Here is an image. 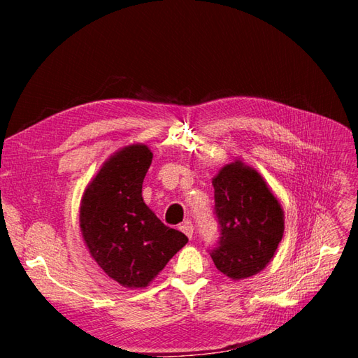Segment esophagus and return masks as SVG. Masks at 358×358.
Returning <instances> with one entry per match:
<instances>
[{
  "label": "esophagus",
  "mask_w": 358,
  "mask_h": 358,
  "mask_svg": "<svg viewBox=\"0 0 358 358\" xmlns=\"http://www.w3.org/2000/svg\"><path fill=\"white\" fill-rule=\"evenodd\" d=\"M179 229L185 233L189 239H192V234H194V225L191 224V222H185V224H182Z\"/></svg>",
  "instance_id": "34e87169"
}]
</instances>
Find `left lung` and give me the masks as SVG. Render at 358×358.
I'll return each instance as SVG.
<instances>
[{
  "label": "left lung",
  "mask_w": 358,
  "mask_h": 358,
  "mask_svg": "<svg viewBox=\"0 0 358 358\" xmlns=\"http://www.w3.org/2000/svg\"><path fill=\"white\" fill-rule=\"evenodd\" d=\"M220 237L209 249L216 268L231 279L263 270L284 234V212L258 173L241 161L213 179Z\"/></svg>",
  "instance_id": "obj_1"
}]
</instances>
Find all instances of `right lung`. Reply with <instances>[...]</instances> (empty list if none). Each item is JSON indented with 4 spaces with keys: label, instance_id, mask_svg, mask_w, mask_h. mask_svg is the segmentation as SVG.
<instances>
[{
    "label": "right lung",
    "instance_id": "1",
    "mask_svg": "<svg viewBox=\"0 0 358 358\" xmlns=\"http://www.w3.org/2000/svg\"><path fill=\"white\" fill-rule=\"evenodd\" d=\"M152 162L145 145L115 154L86 188L80 229L91 255L116 282L146 287L188 237L162 224L142 197L143 179Z\"/></svg>",
    "mask_w": 358,
    "mask_h": 358
}]
</instances>
